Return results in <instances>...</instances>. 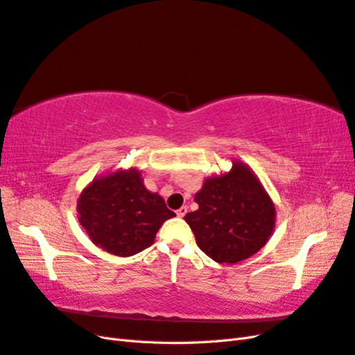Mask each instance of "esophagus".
<instances>
[{"mask_svg": "<svg viewBox=\"0 0 355 355\" xmlns=\"http://www.w3.org/2000/svg\"><path fill=\"white\" fill-rule=\"evenodd\" d=\"M187 211H188V209L184 206V207H180L179 210H176V214H178V216L179 218H184L185 216V214H187Z\"/></svg>", "mask_w": 355, "mask_h": 355, "instance_id": "1", "label": "esophagus"}]
</instances>
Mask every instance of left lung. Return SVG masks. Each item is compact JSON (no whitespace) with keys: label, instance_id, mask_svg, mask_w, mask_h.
Wrapping results in <instances>:
<instances>
[{"label":"left lung","instance_id":"obj_1","mask_svg":"<svg viewBox=\"0 0 355 355\" xmlns=\"http://www.w3.org/2000/svg\"><path fill=\"white\" fill-rule=\"evenodd\" d=\"M185 220L200 249L218 263H237L259 252L275 228V207L254 171L234 159L228 173L206 178Z\"/></svg>","mask_w":355,"mask_h":355}]
</instances>
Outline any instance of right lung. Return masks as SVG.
Segmentation results:
<instances>
[{
    "instance_id": "obj_1",
    "label": "right lung",
    "mask_w": 355,
    "mask_h": 355,
    "mask_svg": "<svg viewBox=\"0 0 355 355\" xmlns=\"http://www.w3.org/2000/svg\"><path fill=\"white\" fill-rule=\"evenodd\" d=\"M77 211L93 244L121 257L153 245L161 225L176 216L163 197L145 188L135 167L94 178L81 191Z\"/></svg>"
}]
</instances>
